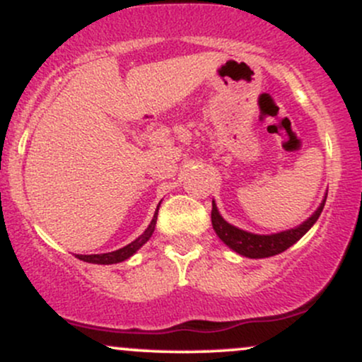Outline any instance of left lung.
Returning a JSON list of instances; mask_svg holds the SVG:
<instances>
[{
	"label": "left lung",
	"mask_w": 362,
	"mask_h": 362,
	"mask_svg": "<svg viewBox=\"0 0 362 362\" xmlns=\"http://www.w3.org/2000/svg\"><path fill=\"white\" fill-rule=\"evenodd\" d=\"M327 195L323 197L322 204L313 214L301 223L300 226L291 228L288 231H281L276 235H255L248 233V231L240 230V228L233 226L228 221H224L223 216L219 214L218 207H216L213 201V211H211V221H213V228L216 235L221 238L223 243H226L231 250H235L240 255L248 257V259H265V257L277 255V253L288 250L291 245H294L301 238L306 231L317 223V219L322 214L323 206H325Z\"/></svg>",
	"instance_id": "1"
}]
</instances>
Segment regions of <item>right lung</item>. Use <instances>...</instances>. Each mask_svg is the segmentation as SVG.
Instances as JSON below:
<instances>
[{
    "instance_id": "obj_1",
    "label": "right lung",
    "mask_w": 362,
    "mask_h": 362,
    "mask_svg": "<svg viewBox=\"0 0 362 362\" xmlns=\"http://www.w3.org/2000/svg\"><path fill=\"white\" fill-rule=\"evenodd\" d=\"M156 219H158V209L155 216H153L151 223H149V226L146 228V231H144L143 235L138 236V238L134 240V242H131L126 247L119 248V250L115 252H109V253H97V255H76L78 259L83 260V262H88V264H103V265H109V264H119V262H124L126 259H129L131 255H134L136 252L139 250L141 247H143L144 243L148 242L149 238H151L153 231H155V226H156Z\"/></svg>"
}]
</instances>
